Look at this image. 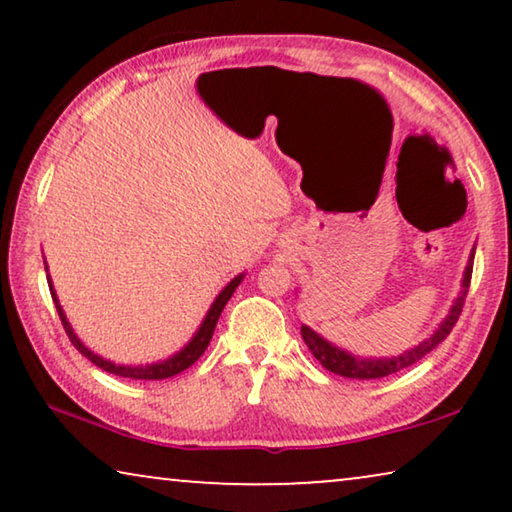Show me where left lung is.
<instances>
[{"label":"left lung","instance_id":"left-lung-1","mask_svg":"<svg viewBox=\"0 0 512 512\" xmlns=\"http://www.w3.org/2000/svg\"><path fill=\"white\" fill-rule=\"evenodd\" d=\"M473 258H475V247L471 249V256H468L464 279H461V289L457 293V298H454L447 317L440 321L438 328L429 335V338H424L415 347L405 349L403 354H398V356H354V354H349L347 349H342L338 345H333V342H328L326 338H321L317 331H312L310 326L303 324L300 333H303L305 345L310 347L314 359H317L326 370H331V373L342 375V377H352V380H377V377L394 375V373H398V370L412 366V363L424 359L431 349H436L440 342L450 335L454 324H457L461 307H464V300L468 293V284H471Z\"/></svg>","mask_w":512,"mask_h":512}]
</instances>
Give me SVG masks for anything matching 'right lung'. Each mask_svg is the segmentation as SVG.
<instances>
[{
  "label": "right lung",
  "mask_w": 512,
  "mask_h": 512,
  "mask_svg": "<svg viewBox=\"0 0 512 512\" xmlns=\"http://www.w3.org/2000/svg\"><path fill=\"white\" fill-rule=\"evenodd\" d=\"M44 265H46V261H44ZM46 270H48V265H46ZM242 279H244V272H240V275H237L235 279H230V282L223 286L219 296L214 298L212 307H209V310H207L205 319H202L200 328H198V331H195L193 338L188 340L186 345L179 349V352H174L172 356H167V359H163V361L139 363V366H125V363H114V361L104 359V356H100V354H95L93 349H88L86 345H83V342L79 340V335L74 333L72 324H69V321H67V314H65V310H62V305H60V300H58V293H55V289H53L51 275H48V286H51V296H53L55 310H58V314H60V321H62V326H65L69 340H72V345L79 349V352L86 356L88 361H93L97 368L107 370V373H111V375L130 377V380H165V377L179 375L181 370L191 368L193 363L200 359L202 352H205L207 345H209V340H212L216 321H219L223 307H226V303L230 300V296H233V293H235L237 286H240Z\"/></svg>",
  "instance_id": "add662e5"
}]
</instances>
